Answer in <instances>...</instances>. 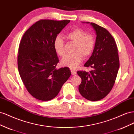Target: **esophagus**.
<instances>
[{
    "mask_svg": "<svg viewBox=\"0 0 134 134\" xmlns=\"http://www.w3.org/2000/svg\"><path fill=\"white\" fill-rule=\"evenodd\" d=\"M71 74L72 75H75L76 74V72L73 70H71Z\"/></svg>",
    "mask_w": 134,
    "mask_h": 134,
    "instance_id": "esophagus-1",
    "label": "esophagus"
}]
</instances>
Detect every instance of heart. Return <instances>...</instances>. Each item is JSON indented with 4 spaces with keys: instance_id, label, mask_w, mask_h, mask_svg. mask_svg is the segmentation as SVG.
I'll list each match as a JSON object with an SVG mask.
<instances>
[{
    "instance_id": "obj_1",
    "label": "heart",
    "mask_w": 134,
    "mask_h": 134,
    "mask_svg": "<svg viewBox=\"0 0 134 134\" xmlns=\"http://www.w3.org/2000/svg\"><path fill=\"white\" fill-rule=\"evenodd\" d=\"M67 39L75 44L74 54L66 55L61 60L63 66L76 69L82 62L83 57L87 59L92 55L96 45V38L93 34L87 33L85 30L76 27L66 34ZM53 47L57 55L63 57L66 54L64 41L60 35L56 36L53 41Z\"/></svg>"
}]
</instances>
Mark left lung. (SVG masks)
<instances>
[{"label": "left lung", "instance_id": "left-lung-1", "mask_svg": "<svg viewBox=\"0 0 134 134\" xmlns=\"http://www.w3.org/2000/svg\"><path fill=\"white\" fill-rule=\"evenodd\" d=\"M90 25L97 34L96 45L84 66L92 68L93 70L77 72L81 79L79 90L87 100L98 101L111 91L120 67V60L117 45L111 34L96 24L91 22Z\"/></svg>", "mask_w": 134, "mask_h": 134}]
</instances>
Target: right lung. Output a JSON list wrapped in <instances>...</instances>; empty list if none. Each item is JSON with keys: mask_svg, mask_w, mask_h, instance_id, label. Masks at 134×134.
Segmentation results:
<instances>
[{"mask_svg": "<svg viewBox=\"0 0 134 134\" xmlns=\"http://www.w3.org/2000/svg\"><path fill=\"white\" fill-rule=\"evenodd\" d=\"M70 20H41L27 30L20 41L18 69L26 89L42 101L55 98L71 76L68 67L56 69L59 62L53 41Z\"/></svg>", "mask_w": 134, "mask_h": 134, "instance_id": "1", "label": "right lung"}]
</instances>
